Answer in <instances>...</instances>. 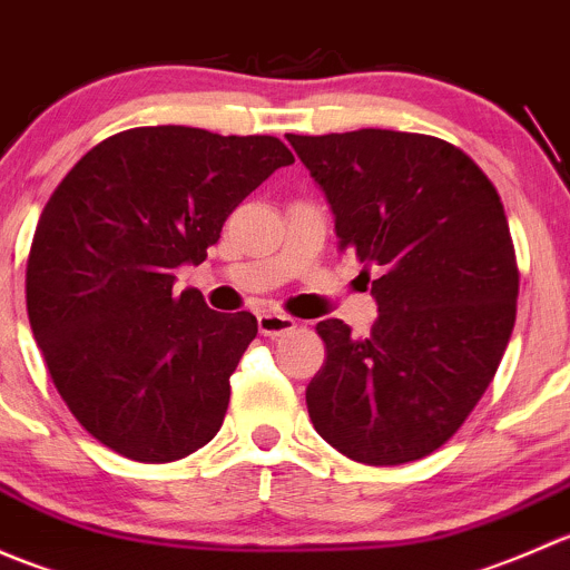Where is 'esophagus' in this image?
I'll list each match as a JSON object with an SVG mask.
<instances>
[{
  "label": "esophagus",
  "instance_id": "34e87169",
  "mask_svg": "<svg viewBox=\"0 0 570 570\" xmlns=\"http://www.w3.org/2000/svg\"><path fill=\"white\" fill-rule=\"evenodd\" d=\"M297 322L292 317H286V314H262L258 317V333H264V336H284V333L295 331Z\"/></svg>",
  "mask_w": 570,
  "mask_h": 570
}]
</instances>
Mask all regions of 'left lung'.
Instances as JSON below:
<instances>
[{
  "instance_id": "obj_1",
  "label": "left lung",
  "mask_w": 570,
  "mask_h": 570,
  "mask_svg": "<svg viewBox=\"0 0 570 570\" xmlns=\"http://www.w3.org/2000/svg\"><path fill=\"white\" fill-rule=\"evenodd\" d=\"M333 212L338 250L375 269L377 322L322 320L325 366L306 389L314 430L342 455L400 465L458 433L497 375L515 322L508 217L461 148L358 129L286 135Z\"/></svg>"
}]
</instances>
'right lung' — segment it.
Here are the masks:
<instances>
[{
	"label": "right lung",
	"mask_w": 570,
	"mask_h": 570,
	"mask_svg": "<svg viewBox=\"0 0 570 570\" xmlns=\"http://www.w3.org/2000/svg\"><path fill=\"white\" fill-rule=\"evenodd\" d=\"M278 137L142 126L90 148L40 215L27 314L49 375L85 430L118 455L170 463L215 439L232 375L256 338L174 289L226 217L278 168Z\"/></svg>",
	"instance_id": "right-lung-1"
}]
</instances>
